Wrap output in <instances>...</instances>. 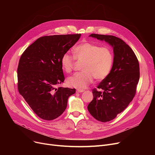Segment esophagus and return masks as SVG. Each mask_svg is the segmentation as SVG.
<instances>
[{
    "mask_svg": "<svg viewBox=\"0 0 155 155\" xmlns=\"http://www.w3.org/2000/svg\"><path fill=\"white\" fill-rule=\"evenodd\" d=\"M84 92V90H77V93H81V92Z\"/></svg>",
    "mask_w": 155,
    "mask_h": 155,
    "instance_id": "obj_1",
    "label": "esophagus"
}]
</instances>
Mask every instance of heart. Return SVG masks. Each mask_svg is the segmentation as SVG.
I'll list each match as a JSON object with an SVG mask.
<instances>
[{
	"instance_id": "b5f03b06",
	"label": "heart",
	"mask_w": 155,
	"mask_h": 155,
	"mask_svg": "<svg viewBox=\"0 0 155 155\" xmlns=\"http://www.w3.org/2000/svg\"><path fill=\"white\" fill-rule=\"evenodd\" d=\"M73 53L75 58L69 53H64L60 60L61 69L67 73L74 69L75 60L83 62V71L77 73L67 79L70 87L84 89L92 82L94 78L101 81L109 75L114 61V53L110 47L84 41L73 48Z\"/></svg>"
}]
</instances>
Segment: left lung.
<instances>
[{
    "label": "left lung",
    "mask_w": 155,
    "mask_h": 155,
    "mask_svg": "<svg viewBox=\"0 0 155 155\" xmlns=\"http://www.w3.org/2000/svg\"><path fill=\"white\" fill-rule=\"evenodd\" d=\"M90 36L109 43L114 53L109 75L92 89L94 99L87 107L95 119L105 123L116 118L133 101L140 80V64L132 49L121 39L98 34Z\"/></svg>",
    "instance_id": "obj_1"
}]
</instances>
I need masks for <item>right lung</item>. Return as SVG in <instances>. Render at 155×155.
<instances>
[{
	"instance_id": "1",
	"label": "right lung",
	"mask_w": 155,
	"mask_h": 155,
	"mask_svg": "<svg viewBox=\"0 0 155 155\" xmlns=\"http://www.w3.org/2000/svg\"><path fill=\"white\" fill-rule=\"evenodd\" d=\"M80 34L45 36L23 52L18 67L19 94L36 114L51 120L66 109L68 97L75 88L56 86L64 82L61 58L74 45Z\"/></svg>"
}]
</instances>
